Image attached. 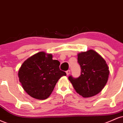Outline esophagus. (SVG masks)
<instances>
[{
  "instance_id": "esophagus-1",
  "label": "esophagus",
  "mask_w": 123,
  "mask_h": 123,
  "mask_svg": "<svg viewBox=\"0 0 123 123\" xmlns=\"http://www.w3.org/2000/svg\"><path fill=\"white\" fill-rule=\"evenodd\" d=\"M66 74H67V76H68V75L70 74V70H67V71H66Z\"/></svg>"
}]
</instances>
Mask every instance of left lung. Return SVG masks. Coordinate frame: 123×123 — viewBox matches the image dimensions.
<instances>
[{
  "label": "left lung",
  "instance_id": "1",
  "mask_svg": "<svg viewBox=\"0 0 123 123\" xmlns=\"http://www.w3.org/2000/svg\"><path fill=\"white\" fill-rule=\"evenodd\" d=\"M81 74L77 78L69 76V81L77 93L83 97H90L100 92L108 79L109 71L105 61L93 50L78 54Z\"/></svg>",
  "mask_w": 123,
  "mask_h": 123
}]
</instances>
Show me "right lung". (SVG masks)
<instances>
[{
    "label": "right lung",
    "instance_id": "right-lung-1",
    "mask_svg": "<svg viewBox=\"0 0 123 123\" xmlns=\"http://www.w3.org/2000/svg\"><path fill=\"white\" fill-rule=\"evenodd\" d=\"M51 54L38 53L22 64L19 70V81L26 93L38 100L49 97L58 80L66 76L60 69V62Z\"/></svg>",
    "mask_w": 123,
    "mask_h": 123
}]
</instances>
